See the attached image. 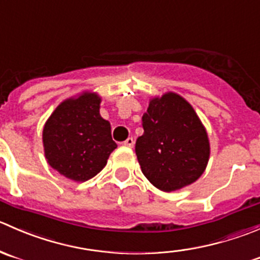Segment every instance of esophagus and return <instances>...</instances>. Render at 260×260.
<instances>
[{
  "instance_id": "1",
  "label": "esophagus",
  "mask_w": 260,
  "mask_h": 260,
  "mask_svg": "<svg viewBox=\"0 0 260 260\" xmlns=\"http://www.w3.org/2000/svg\"><path fill=\"white\" fill-rule=\"evenodd\" d=\"M134 143H135V141H134L133 138H127L126 140L124 141V145H125V146H129V148H133Z\"/></svg>"
}]
</instances>
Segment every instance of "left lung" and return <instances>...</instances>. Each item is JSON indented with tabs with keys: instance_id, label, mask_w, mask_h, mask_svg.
<instances>
[{
	"instance_id": "left-lung-1",
	"label": "left lung",
	"mask_w": 260,
	"mask_h": 260,
	"mask_svg": "<svg viewBox=\"0 0 260 260\" xmlns=\"http://www.w3.org/2000/svg\"><path fill=\"white\" fill-rule=\"evenodd\" d=\"M144 134L135 151L141 172L163 192L196 182L210 159V140L192 105L176 92L150 99L143 115Z\"/></svg>"
}]
</instances>
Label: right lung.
<instances>
[{
    "label": "right lung",
    "mask_w": 260,
    "mask_h": 260,
    "mask_svg": "<svg viewBox=\"0 0 260 260\" xmlns=\"http://www.w3.org/2000/svg\"><path fill=\"white\" fill-rule=\"evenodd\" d=\"M101 96L83 91L56 106L43 129L49 166L74 182H86L105 168L117 148L111 125L100 115Z\"/></svg>",
    "instance_id": "1"
}]
</instances>
